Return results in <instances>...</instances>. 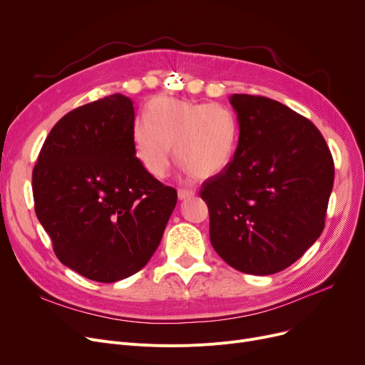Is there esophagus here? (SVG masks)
Listing matches in <instances>:
<instances>
[{"mask_svg": "<svg viewBox=\"0 0 365 365\" xmlns=\"http://www.w3.org/2000/svg\"><path fill=\"white\" fill-rule=\"evenodd\" d=\"M194 195H195V190H192V189H179V190H178V197H179V200H182V201L192 198Z\"/></svg>", "mask_w": 365, "mask_h": 365, "instance_id": "esophagus-1", "label": "esophagus"}]
</instances>
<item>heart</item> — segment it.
I'll list each match as a JSON object with an SVG mask.
<instances>
[{
    "instance_id": "heart-1",
    "label": "heart",
    "mask_w": 365,
    "mask_h": 365,
    "mask_svg": "<svg viewBox=\"0 0 365 365\" xmlns=\"http://www.w3.org/2000/svg\"><path fill=\"white\" fill-rule=\"evenodd\" d=\"M240 143V123L225 105L171 98L153 99L145 118L134 121L131 145L148 175L164 179L173 148L187 175L215 178L232 164Z\"/></svg>"
}]
</instances>
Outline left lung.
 I'll return each mask as SVG.
<instances>
[{
    "instance_id": "obj_1",
    "label": "left lung",
    "mask_w": 365,
    "mask_h": 365,
    "mask_svg": "<svg viewBox=\"0 0 365 365\" xmlns=\"http://www.w3.org/2000/svg\"><path fill=\"white\" fill-rule=\"evenodd\" d=\"M240 123L232 164L202 183L210 241L237 271L271 275L318 240L334 182L330 149L319 130L277 101L229 98Z\"/></svg>"
}]
</instances>
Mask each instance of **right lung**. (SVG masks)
Here are the masks:
<instances>
[{"label": "right lung", "mask_w": 365, "mask_h": 365, "mask_svg": "<svg viewBox=\"0 0 365 365\" xmlns=\"http://www.w3.org/2000/svg\"><path fill=\"white\" fill-rule=\"evenodd\" d=\"M133 101L115 93L66 113L32 173L35 213L54 253L80 275L117 282L158 248L178 202L134 155Z\"/></svg>", "instance_id": "right-lung-1"}]
</instances>
